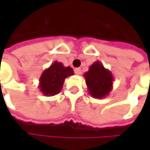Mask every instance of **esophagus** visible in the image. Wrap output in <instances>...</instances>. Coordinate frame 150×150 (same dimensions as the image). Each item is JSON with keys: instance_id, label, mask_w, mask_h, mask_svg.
<instances>
[{"instance_id": "34e87169", "label": "esophagus", "mask_w": 150, "mask_h": 150, "mask_svg": "<svg viewBox=\"0 0 150 150\" xmlns=\"http://www.w3.org/2000/svg\"><path fill=\"white\" fill-rule=\"evenodd\" d=\"M75 73L76 74V75H81V69H79V68L75 69Z\"/></svg>"}]
</instances>
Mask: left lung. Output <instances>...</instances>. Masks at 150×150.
Masks as SVG:
<instances>
[{
	"label": "left lung",
	"mask_w": 150,
	"mask_h": 150,
	"mask_svg": "<svg viewBox=\"0 0 150 150\" xmlns=\"http://www.w3.org/2000/svg\"><path fill=\"white\" fill-rule=\"evenodd\" d=\"M89 95L94 98L103 99L112 90L114 77L99 62H95L84 75Z\"/></svg>",
	"instance_id": "left-lung-1"
}]
</instances>
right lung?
Listing matches in <instances>:
<instances>
[{
    "mask_svg": "<svg viewBox=\"0 0 150 150\" xmlns=\"http://www.w3.org/2000/svg\"><path fill=\"white\" fill-rule=\"evenodd\" d=\"M73 75L74 71L72 68L64 67L62 62L55 61L42 72L39 80L38 88L43 96H55L62 89L65 79Z\"/></svg>",
    "mask_w": 150,
    "mask_h": 150,
    "instance_id": "add662e5",
    "label": "right lung"
}]
</instances>
